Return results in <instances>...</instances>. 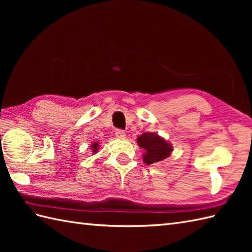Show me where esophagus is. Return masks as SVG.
<instances>
[{
  "mask_svg": "<svg viewBox=\"0 0 252 252\" xmlns=\"http://www.w3.org/2000/svg\"><path fill=\"white\" fill-rule=\"evenodd\" d=\"M115 134H116V137H117V138H125V137H126V133H125V131H123V130H120V129H117Z\"/></svg>",
  "mask_w": 252,
  "mask_h": 252,
  "instance_id": "obj_1",
  "label": "esophagus"
}]
</instances>
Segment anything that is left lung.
I'll return each instance as SVG.
<instances>
[{"mask_svg":"<svg viewBox=\"0 0 252 252\" xmlns=\"http://www.w3.org/2000/svg\"><path fill=\"white\" fill-rule=\"evenodd\" d=\"M137 145L145 151L143 160L146 164L161 161L168 158L172 152L171 144L156 133H143L141 136L137 137Z\"/></svg>","mask_w":252,"mask_h":252,"instance_id":"left-lung-1","label":"left lung"}]
</instances>
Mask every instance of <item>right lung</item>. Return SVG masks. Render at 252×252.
I'll use <instances>...</instances> for the list:
<instances>
[{"label": "right lung", "instance_id": "right-lung-1", "mask_svg": "<svg viewBox=\"0 0 252 252\" xmlns=\"http://www.w3.org/2000/svg\"><path fill=\"white\" fill-rule=\"evenodd\" d=\"M92 151H93V153H97V149H98V143H94V144H92Z\"/></svg>", "mask_w": 252, "mask_h": 252}]
</instances>
